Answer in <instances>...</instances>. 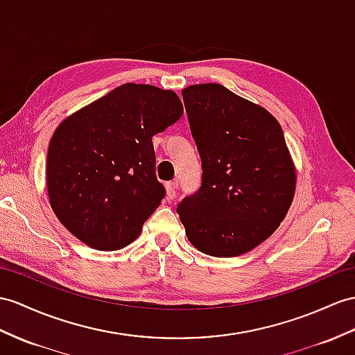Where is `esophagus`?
Instances as JSON below:
<instances>
[{"instance_id": "obj_1", "label": "esophagus", "mask_w": 355, "mask_h": 355, "mask_svg": "<svg viewBox=\"0 0 355 355\" xmlns=\"http://www.w3.org/2000/svg\"><path fill=\"white\" fill-rule=\"evenodd\" d=\"M176 189H178V182H167L166 184V191H167V197L170 200L176 197Z\"/></svg>"}]
</instances>
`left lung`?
Returning <instances> with one entry per match:
<instances>
[{"instance_id":"1","label":"left lung","mask_w":355,"mask_h":355,"mask_svg":"<svg viewBox=\"0 0 355 355\" xmlns=\"http://www.w3.org/2000/svg\"><path fill=\"white\" fill-rule=\"evenodd\" d=\"M202 158V187L178 206L189 243L202 253L252 252L277 230L297 188L282 126L270 111L221 84L182 90Z\"/></svg>"}]
</instances>
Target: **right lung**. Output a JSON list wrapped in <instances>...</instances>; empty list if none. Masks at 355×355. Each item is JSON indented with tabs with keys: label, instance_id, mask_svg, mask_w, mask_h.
I'll return each mask as SVG.
<instances>
[{
	"label": "right lung",
	"instance_id": "add662e5",
	"mask_svg": "<svg viewBox=\"0 0 355 355\" xmlns=\"http://www.w3.org/2000/svg\"><path fill=\"white\" fill-rule=\"evenodd\" d=\"M173 90L128 83L67 116L49 140L46 188L58 221L94 250L123 248L157 211L152 137L182 117Z\"/></svg>",
	"mask_w": 355,
	"mask_h": 355
}]
</instances>
